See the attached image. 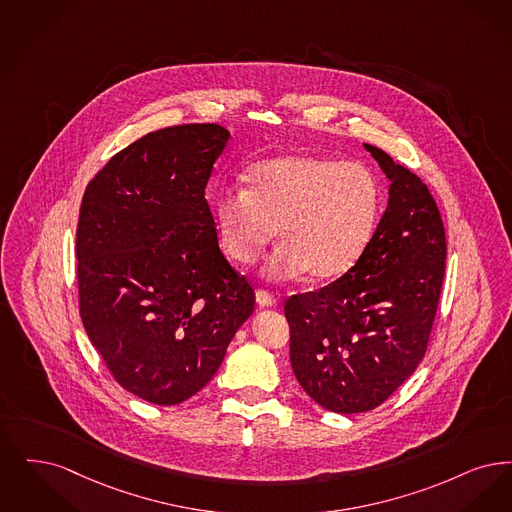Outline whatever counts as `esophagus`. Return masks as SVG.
<instances>
[{
  "instance_id": "obj_1",
  "label": "esophagus",
  "mask_w": 512,
  "mask_h": 512,
  "mask_svg": "<svg viewBox=\"0 0 512 512\" xmlns=\"http://www.w3.org/2000/svg\"><path fill=\"white\" fill-rule=\"evenodd\" d=\"M256 302H258L262 308H271V306L277 304V298H275L271 292H267V290L258 289L256 290Z\"/></svg>"
}]
</instances>
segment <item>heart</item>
<instances>
[{
  "mask_svg": "<svg viewBox=\"0 0 512 512\" xmlns=\"http://www.w3.org/2000/svg\"><path fill=\"white\" fill-rule=\"evenodd\" d=\"M384 191L357 160L281 155L254 164L245 187H225L214 204L218 241L237 266L254 264L279 235L264 273L333 281L356 266L375 237Z\"/></svg>",
  "mask_w": 512,
  "mask_h": 512,
  "instance_id": "heart-1",
  "label": "heart"
}]
</instances>
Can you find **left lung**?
I'll list each match as a JSON object with an SVG mask.
<instances>
[{"instance_id":"8db88e82","label":"left lung","mask_w":512,"mask_h":512,"mask_svg":"<svg viewBox=\"0 0 512 512\" xmlns=\"http://www.w3.org/2000/svg\"><path fill=\"white\" fill-rule=\"evenodd\" d=\"M365 149L390 179L388 206L356 266L285 302L290 363L306 394L333 413H363L415 373L444 283L445 229L419 176Z\"/></svg>"}]
</instances>
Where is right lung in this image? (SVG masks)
<instances>
[{
  "label": "right lung",
  "instance_id": "obj_1",
  "mask_svg": "<svg viewBox=\"0 0 512 512\" xmlns=\"http://www.w3.org/2000/svg\"><path fill=\"white\" fill-rule=\"evenodd\" d=\"M227 141L218 124L143 135L89 181L80 206L84 329L116 382L156 405L202 390L254 312L204 199Z\"/></svg>",
  "mask_w": 512,
  "mask_h": 512
}]
</instances>
